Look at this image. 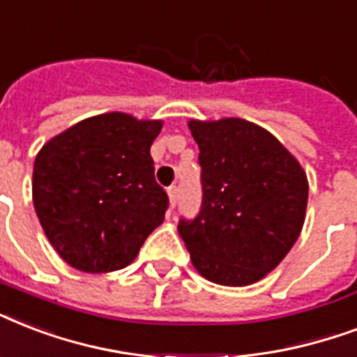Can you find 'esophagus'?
I'll list each match as a JSON object with an SVG mask.
<instances>
[{
  "mask_svg": "<svg viewBox=\"0 0 357 357\" xmlns=\"http://www.w3.org/2000/svg\"><path fill=\"white\" fill-rule=\"evenodd\" d=\"M167 193H169V203H171V208H175L176 201H178V188H176V186H171L169 190H167Z\"/></svg>",
  "mask_w": 357,
  "mask_h": 357,
  "instance_id": "esophagus-1",
  "label": "esophagus"
}]
</instances>
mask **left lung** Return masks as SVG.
<instances>
[{
    "instance_id": "1",
    "label": "left lung",
    "mask_w": 357,
    "mask_h": 357,
    "mask_svg": "<svg viewBox=\"0 0 357 357\" xmlns=\"http://www.w3.org/2000/svg\"><path fill=\"white\" fill-rule=\"evenodd\" d=\"M199 145L203 201L178 233L195 270L225 287L272 272L302 233L307 176L268 130L244 119L190 121Z\"/></svg>"
}]
</instances>
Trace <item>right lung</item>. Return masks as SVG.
I'll use <instances>...</instances> for the list:
<instances>
[{
  "label": "right lung",
  "instance_id": "1",
  "mask_svg": "<svg viewBox=\"0 0 357 357\" xmlns=\"http://www.w3.org/2000/svg\"><path fill=\"white\" fill-rule=\"evenodd\" d=\"M162 121L102 113L40 149L33 204L61 259L82 272H115L134 261L164 222L169 197L156 178L151 145Z\"/></svg>",
  "mask_w": 357,
  "mask_h": 357
}]
</instances>
